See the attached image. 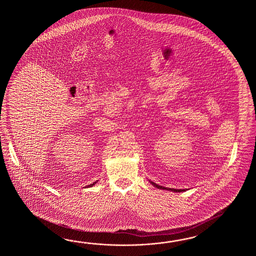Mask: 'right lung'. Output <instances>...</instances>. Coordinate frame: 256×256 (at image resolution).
<instances>
[{"label":"right lung","instance_id":"1","mask_svg":"<svg viewBox=\"0 0 256 256\" xmlns=\"http://www.w3.org/2000/svg\"><path fill=\"white\" fill-rule=\"evenodd\" d=\"M93 185H94V184H93Z\"/></svg>","mask_w":256,"mask_h":256}]
</instances>
